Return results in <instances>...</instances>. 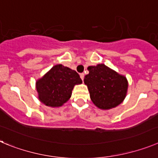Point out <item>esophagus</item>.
I'll use <instances>...</instances> for the list:
<instances>
[{"label":"esophagus","instance_id":"1","mask_svg":"<svg viewBox=\"0 0 158 158\" xmlns=\"http://www.w3.org/2000/svg\"><path fill=\"white\" fill-rule=\"evenodd\" d=\"M84 76H85L84 73H81L80 74V78L82 79V81H83V79H84Z\"/></svg>","mask_w":158,"mask_h":158}]
</instances>
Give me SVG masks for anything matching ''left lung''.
<instances>
[{
  "label": "left lung",
  "mask_w": 158,
  "mask_h": 158,
  "mask_svg": "<svg viewBox=\"0 0 158 158\" xmlns=\"http://www.w3.org/2000/svg\"><path fill=\"white\" fill-rule=\"evenodd\" d=\"M85 76L90 99L95 106L109 109L120 105L125 98L127 89V79L103 64L87 68Z\"/></svg>",
  "instance_id": "obj_1"
}]
</instances>
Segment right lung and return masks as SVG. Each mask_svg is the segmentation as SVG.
<instances>
[{"instance_id": "1", "label": "right lung", "mask_w": 158, "mask_h": 158, "mask_svg": "<svg viewBox=\"0 0 158 158\" xmlns=\"http://www.w3.org/2000/svg\"><path fill=\"white\" fill-rule=\"evenodd\" d=\"M80 83L82 79L76 71L57 64L36 82V87L42 103L59 107L70 98L74 86Z\"/></svg>"}]
</instances>
